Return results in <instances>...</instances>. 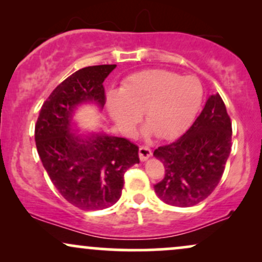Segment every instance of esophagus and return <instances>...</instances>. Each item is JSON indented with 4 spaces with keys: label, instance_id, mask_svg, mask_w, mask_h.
Instances as JSON below:
<instances>
[{
    "label": "esophagus",
    "instance_id": "obj_1",
    "mask_svg": "<svg viewBox=\"0 0 262 262\" xmlns=\"http://www.w3.org/2000/svg\"><path fill=\"white\" fill-rule=\"evenodd\" d=\"M138 154H139L140 161H145L146 159H149L150 156H151V150L148 149V148H145V146H140L139 151H138Z\"/></svg>",
    "mask_w": 262,
    "mask_h": 262
}]
</instances>
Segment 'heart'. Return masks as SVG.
Returning a JSON list of instances; mask_svg holds the SVG:
<instances>
[{"label": "heart", "instance_id": "b5f03b06", "mask_svg": "<svg viewBox=\"0 0 262 262\" xmlns=\"http://www.w3.org/2000/svg\"><path fill=\"white\" fill-rule=\"evenodd\" d=\"M202 97L197 77L155 69L125 79L118 92L108 95L107 110L122 133L130 134L143 113L148 123L144 133L154 132L160 139H173L193 122Z\"/></svg>", "mask_w": 262, "mask_h": 262}]
</instances>
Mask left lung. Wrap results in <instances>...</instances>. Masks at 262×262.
<instances>
[{
	"mask_svg": "<svg viewBox=\"0 0 262 262\" xmlns=\"http://www.w3.org/2000/svg\"><path fill=\"white\" fill-rule=\"evenodd\" d=\"M231 150V122L219 93L207 98L202 112L173 143L154 151L165 176L155 183L156 196L176 207H191L214 191Z\"/></svg>",
	"mask_w": 262,
	"mask_h": 262,
	"instance_id": "left-lung-1",
	"label": "left lung"
}]
</instances>
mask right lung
<instances>
[{"label": "right lung", "mask_w": 262, "mask_h": 262, "mask_svg": "<svg viewBox=\"0 0 262 262\" xmlns=\"http://www.w3.org/2000/svg\"><path fill=\"white\" fill-rule=\"evenodd\" d=\"M116 66H87L69 76L44 102L35 124V145L45 171L60 194L82 210L116 203L125 171L139 164L133 143L102 130L80 133L75 121L85 104L103 110V81Z\"/></svg>", "instance_id": "add662e5"}]
</instances>
